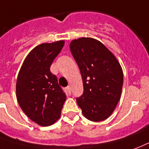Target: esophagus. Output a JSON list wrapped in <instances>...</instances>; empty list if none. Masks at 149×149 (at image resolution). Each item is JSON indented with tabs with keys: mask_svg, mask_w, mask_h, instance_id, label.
I'll use <instances>...</instances> for the list:
<instances>
[{
	"mask_svg": "<svg viewBox=\"0 0 149 149\" xmlns=\"http://www.w3.org/2000/svg\"><path fill=\"white\" fill-rule=\"evenodd\" d=\"M66 92H67V94H69V95H70V94H71V91H70V86H67V87L66 88Z\"/></svg>",
	"mask_w": 149,
	"mask_h": 149,
	"instance_id": "34e87169",
	"label": "esophagus"
}]
</instances>
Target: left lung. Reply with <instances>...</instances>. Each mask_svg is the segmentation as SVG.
Returning a JSON list of instances; mask_svg holds the SVG:
<instances>
[{
  "mask_svg": "<svg viewBox=\"0 0 149 149\" xmlns=\"http://www.w3.org/2000/svg\"><path fill=\"white\" fill-rule=\"evenodd\" d=\"M70 48L82 78L84 91L77 98L82 114L92 121L106 120L121 95L123 70L120 63L102 43L93 38L73 40Z\"/></svg>",
  "mask_w": 149,
  "mask_h": 149,
  "instance_id": "8db88e82",
  "label": "left lung"
}]
</instances>
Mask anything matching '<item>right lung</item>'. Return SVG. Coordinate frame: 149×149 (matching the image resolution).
Returning <instances> with one entry per match:
<instances>
[{
    "mask_svg": "<svg viewBox=\"0 0 149 149\" xmlns=\"http://www.w3.org/2000/svg\"><path fill=\"white\" fill-rule=\"evenodd\" d=\"M64 40L41 43L26 56L17 76V102L24 113L40 126H49L60 118L66 94L50 67L61 52Z\"/></svg>",
    "mask_w": 149,
    "mask_h": 149,
    "instance_id": "1",
    "label": "right lung"
}]
</instances>
